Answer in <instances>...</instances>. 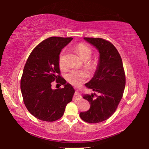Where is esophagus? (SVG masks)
Returning a JSON list of instances; mask_svg holds the SVG:
<instances>
[{
    "instance_id": "obj_1",
    "label": "esophagus",
    "mask_w": 149,
    "mask_h": 149,
    "mask_svg": "<svg viewBox=\"0 0 149 149\" xmlns=\"http://www.w3.org/2000/svg\"><path fill=\"white\" fill-rule=\"evenodd\" d=\"M81 99V96L79 94V91H76V92L74 93V97H73V100H79Z\"/></svg>"
}]
</instances>
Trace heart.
Listing matches in <instances>:
<instances>
[{
  "mask_svg": "<svg viewBox=\"0 0 149 149\" xmlns=\"http://www.w3.org/2000/svg\"><path fill=\"white\" fill-rule=\"evenodd\" d=\"M77 52L79 56L83 60H89L91 56V49L84 43H79L75 47ZM59 66L61 69H63L65 67L64 64V52L62 51L59 56L58 60ZM87 77L86 72L83 70H77V69H72L68 71L65 75V78L66 81L73 85H79L84 81Z\"/></svg>",
  "mask_w": 149,
  "mask_h": 149,
  "instance_id": "b5f03b06",
  "label": "heart"
}]
</instances>
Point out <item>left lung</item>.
I'll return each mask as SVG.
<instances>
[{
	"mask_svg": "<svg viewBox=\"0 0 149 149\" xmlns=\"http://www.w3.org/2000/svg\"><path fill=\"white\" fill-rule=\"evenodd\" d=\"M83 38L98 51L99 61L92 79L85 83L95 93L83 95L90 103V108L79 116L87 123H97L108 119L115 113L123 97L125 75L121 56L111 42L100 38Z\"/></svg>",
	"mask_w": 149,
	"mask_h": 149,
	"instance_id": "obj_1",
	"label": "left lung"
}]
</instances>
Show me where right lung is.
Segmentation results:
<instances>
[{
  "label": "right lung",
  "instance_id": "obj_1",
  "mask_svg": "<svg viewBox=\"0 0 149 149\" xmlns=\"http://www.w3.org/2000/svg\"><path fill=\"white\" fill-rule=\"evenodd\" d=\"M72 38L52 36L38 44L28 57L21 79V91L28 111L44 121H55L62 117L75 90L60 76L58 64L61 51ZM56 80L64 86L53 90Z\"/></svg>",
  "mask_w": 149,
  "mask_h": 149
}]
</instances>
